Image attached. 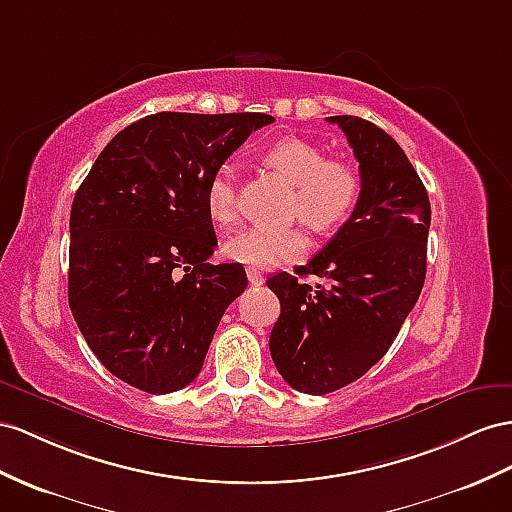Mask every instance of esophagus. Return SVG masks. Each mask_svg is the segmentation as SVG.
Here are the masks:
<instances>
[{"label": "esophagus", "instance_id": "1", "mask_svg": "<svg viewBox=\"0 0 512 512\" xmlns=\"http://www.w3.org/2000/svg\"><path fill=\"white\" fill-rule=\"evenodd\" d=\"M246 277L251 285H261L264 283V274H261L257 268H246Z\"/></svg>", "mask_w": 512, "mask_h": 512}]
</instances>
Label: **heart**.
I'll return each mask as SVG.
<instances>
[{
  "label": "heart",
  "instance_id": "1",
  "mask_svg": "<svg viewBox=\"0 0 512 512\" xmlns=\"http://www.w3.org/2000/svg\"><path fill=\"white\" fill-rule=\"evenodd\" d=\"M264 164L292 183L290 212L313 231H333L344 225L361 196L357 170L339 160H326L324 149L309 140L287 136L264 151ZM207 214L218 225H231L238 214L235 173L220 164L205 183ZM238 264L251 268H277L307 251V238L294 227H246L222 246Z\"/></svg>",
  "mask_w": 512,
  "mask_h": 512
}]
</instances>
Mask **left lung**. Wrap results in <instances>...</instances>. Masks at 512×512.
I'll use <instances>...</instances> for the list:
<instances>
[{"mask_svg": "<svg viewBox=\"0 0 512 512\" xmlns=\"http://www.w3.org/2000/svg\"><path fill=\"white\" fill-rule=\"evenodd\" d=\"M348 138L361 173V196L335 238L298 276L268 279L281 316L270 355L294 389L324 396L355 383L385 357L426 279L430 203L409 157L387 131L359 116H329Z\"/></svg>", "mask_w": 512, "mask_h": 512, "instance_id": "left-lung-1", "label": "left lung"}]
</instances>
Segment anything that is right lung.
Masks as SVG:
<instances>
[{
	"label": "right lung",
	"instance_id": "right-lung-1",
	"mask_svg": "<svg viewBox=\"0 0 512 512\" xmlns=\"http://www.w3.org/2000/svg\"><path fill=\"white\" fill-rule=\"evenodd\" d=\"M274 119L157 112L119 131L71 207L69 305L90 350L123 383L170 393L199 376L222 313L246 290L205 207L214 170Z\"/></svg>",
	"mask_w": 512,
	"mask_h": 512
}]
</instances>
